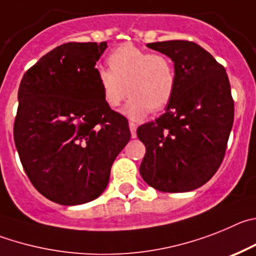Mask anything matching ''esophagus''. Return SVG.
<instances>
[{"label":"esophagus","instance_id":"obj_1","mask_svg":"<svg viewBox=\"0 0 256 256\" xmlns=\"http://www.w3.org/2000/svg\"><path fill=\"white\" fill-rule=\"evenodd\" d=\"M128 128H130V131H131V136L132 138H136V124H134V122H130L128 124Z\"/></svg>","mask_w":256,"mask_h":256}]
</instances>
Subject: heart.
I'll return each mask as SVG.
<instances>
[{
	"label": "heart",
	"mask_w": 256,
	"mask_h": 256,
	"mask_svg": "<svg viewBox=\"0 0 256 256\" xmlns=\"http://www.w3.org/2000/svg\"><path fill=\"white\" fill-rule=\"evenodd\" d=\"M108 65L110 70H98L96 79L111 110H116L128 93L131 98L124 112L134 120L142 118L149 111H163L171 103L177 76L168 56L126 43L112 50Z\"/></svg>",
	"instance_id": "heart-1"
}]
</instances>
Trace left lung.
Returning <instances> with one entry per match:
<instances>
[{
  "mask_svg": "<svg viewBox=\"0 0 256 256\" xmlns=\"http://www.w3.org/2000/svg\"><path fill=\"white\" fill-rule=\"evenodd\" d=\"M146 46L174 61L177 85L164 114L138 128L146 149L140 174L163 192L195 190L213 177L224 156L234 116L228 76L194 42Z\"/></svg>",
  "mask_w": 256,
  "mask_h": 256,
  "instance_id": "1",
  "label": "left lung"
}]
</instances>
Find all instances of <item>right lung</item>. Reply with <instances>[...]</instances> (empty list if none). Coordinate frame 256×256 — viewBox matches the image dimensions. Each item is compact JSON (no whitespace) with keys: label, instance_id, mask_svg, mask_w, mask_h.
I'll list each match as a JSON object with an SVG mask.
<instances>
[{"label":"right lung","instance_id":"right-lung-1","mask_svg":"<svg viewBox=\"0 0 256 256\" xmlns=\"http://www.w3.org/2000/svg\"><path fill=\"white\" fill-rule=\"evenodd\" d=\"M107 43L70 42L48 52L22 76L14 140L26 176L62 206L92 202L131 138L126 117L103 100L96 61Z\"/></svg>","mask_w":256,"mask_h":256}]
</instances>
